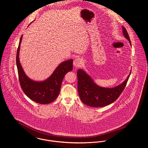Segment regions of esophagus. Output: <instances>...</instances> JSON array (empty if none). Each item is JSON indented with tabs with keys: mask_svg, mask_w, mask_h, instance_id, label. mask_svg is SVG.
I'll return each instance as SVG.
<instances>
[{
	"mask_svg": "<svg viewBox=\"0 0 148 148\" xmlns=\"http://www.w3.org/2000/svg\"><path fill=\"white\" fill-rule=\"evenodd\" d=\"M82 59L80 58H76L75 59H74V62H73V65L76 68H78L80 67L82 64Z\"/></svg>",
	"mask_w": 148,
	"mask_h": 148,
	"instance_id": "34e87169",
	"label": "esophagus"
}]
</instances>
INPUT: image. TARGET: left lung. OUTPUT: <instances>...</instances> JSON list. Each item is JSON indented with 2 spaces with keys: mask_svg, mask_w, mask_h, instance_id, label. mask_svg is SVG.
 <instances>
[{
  "mask_svg": "<svg viewBox=\"0 0 148 148\" xmlns=\"http://www.w3.org/2000/svg\"><path fill=\"white\" fill-rule=\"evenodd\" d=\"M122 28L124 36L131 45L127 31L124 26H122ZM131 72L127 78L121 84L109 88L98 86L86 73L83 70L79 69L77 71L78 90L80 100L87 105L96 108L105 106L113 103L125 88Z\"/></svg>",
  "mask_w": 148,
  "mask_h": 148,
  "instance_id": "1",
  "label": "left lung"
}]
</instances>
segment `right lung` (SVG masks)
<instances>
[{
	"label": "right lung",
	"instance_id": "right-lung-1",
	"mask_svg": "<svg viewBox=\"0 0 148 148\" xmlns=\"http://www.w3.org/2000/svg\"><path fill=\"white\" fill-rule=\"evenodd\" d=\"M23 35L17 51L16 64L20 84L25 95L34 102L47 104L57 99L61 86L65 74L73 69V60H69L60 64L53 74L43 82H35L29 78L25 74L19 61V51Z\"/></svg>",
	"mask_w": 148,
	"mask_h": 148
}]
</instances>
